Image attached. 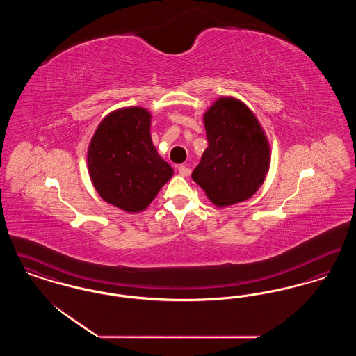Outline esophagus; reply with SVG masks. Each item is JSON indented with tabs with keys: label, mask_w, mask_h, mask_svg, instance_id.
Returning <instances> with one entry per match:
<instances>
[{
	"label": "esophagus",
	"mask_w": 356,
	"mask_h": 356,
	"mask_svg": "<svg viewBox=\"0 0 356 356\" xmlns=\"http://www.w3.org/2000/svg\"><path fill=\"white\" fill-rule=\"evenodd\" d=\"M179 175L183 176V177H186V176L191 175V170H189L188 167H186V165H180V167H179Z\"/></svg>",
	"instance_id": "esophagus-1"
}]
</instances>
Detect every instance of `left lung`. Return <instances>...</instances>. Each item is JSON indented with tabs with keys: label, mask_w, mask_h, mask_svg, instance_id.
Listing matches in <instances>:
<instances>
[{
	"label": "left lung",
	"mask_w": 356,
	"mask_h": 356,
	"mask_svg": "<svg viewBox=\"0 0 356 356\" xmlns=\"http://www.w3.org/2000/svg\"><path fill=\"white\" fill-rule=\"evenodd\" d=\"M208 148L192 172L216 207L252 197L271 164L268 138L254 112L238 99L221 96L203 115Z\"/></svg>",
	"instance_id": "left-lung-1"
}]
</instances>
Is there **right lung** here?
<instances>
[{
  "label": "right lung",
  "mask_w": 356,
  "mask_h": 356,
  "mask_svg": "<svg viewBox=\"0 0 356 356\" xmlns=\"http://www.w3.org/2000/svg\"><path fill=\"white\" fill-rule=\"evenodd\" d=\"M152 115L141 106L108 113L92 136L86 161L90 181L104 202L128 213L148 208L173 176L151 137Z\"/></svg>",
  "instance_id": "add662e5"
}]
</instances>
